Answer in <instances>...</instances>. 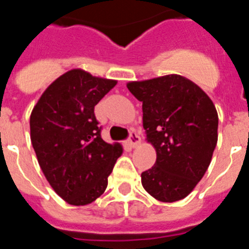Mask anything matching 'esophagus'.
Segmentation results:
<instances>
[{
  "label": "esophagus",
  "mask_w": 249,
  "mask_h": 249,
  "mask_svg": "<svg viewBox=\"0 0 249 249\" xmlns=\"http://www.w3.org/2000/svg\"><path fill=\"white\" fill-rule=\"evenodd\" d=\"M127 142H128L129 146L135 148V147H137L138 144L141 143V138H140V136L136 133V132L132 131L131 133H129V138H128V141H127Z\"/></svg>",
  "instance_id": "34e87169"
}]
</instances>
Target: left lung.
<instances>
[{
    "mask_svg": "<svg viewBox=\"0 0 249 249\" xmlns=\"http://www.w3.org/2000/svg\"><path fill=\"white\" fill-rule=\"evenodd\" d=\"M142 102L147 141L156 148L155 166L141 175L142 186L160 202L190 195L210 166L218 135L212 100L179 74L127 85Z\"/></svg>",
    "mask_w": 249,
    "mask_h": 249,
    "instance_id": "obj_1",
    "label": "left lung"
}]
</instances>
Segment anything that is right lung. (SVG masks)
I'll use <instances>...</instances> for the list:
<instances>
[{
  "label": "right lung",
  "mask_w": 249,
  "mask_h": 249,
  "mask_svg": "<svg viewBox=\"0 0 249 249\" xmlns=\"http://www.w3.org/2000/svg\"><path fill=\"white\" fill-rule=\"evenodd\" d=\"M117 81L71 70L51 83L30 118L31 142L54 192L73 206L92 203L107 188L120 143L101 137L94 106Z\"/></svg>",
  "instance_id": "obj_1"
}]
</instances>
